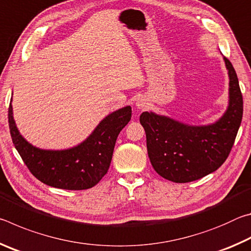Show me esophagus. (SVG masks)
Wrapping results in <instances>:
<instances>
[{"instance_id": "34e87169", "label": "esophagus", "mask_w": 251, "mask_h": 251, "mask_svg": "<svg viewBox=\"0 0 251 251\" xmlns=\"http://www.w3.org/2000/svg\"><path fill=\"white\" fill-rule=\"evenodd\" d=\"M148 105H150V103H148V100L145 97H139L136 100V107H137V109H145L148 107Z\"/></svg>"}]
</instances>
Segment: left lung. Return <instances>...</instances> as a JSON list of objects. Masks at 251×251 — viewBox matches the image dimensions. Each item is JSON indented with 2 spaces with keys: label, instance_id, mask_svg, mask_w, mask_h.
<instances>
[{
  "label": "left lung",
  "instance_id": "8db88e82",
  "mask_svg": "<svg viewBox=\"0 0 251 251\" xmlns=\"http://www.w3.org/2000/svg\"><path fill=\"white\" fill-rule=\"evenodd\" d=\"M229 90L226 112L211 124L190 125L154 112L142 113L147 151L156 173L174 182H189L214 173L230 152L243 120V95L236 71L224 56Z\"/></svg>",
  "mask_w": 251,
  "mask_h": 251
}]
</instances>
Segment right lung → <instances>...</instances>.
<instances>
[{
	"mask_svg": "<svg viewBox=\"0 0 251 251\" xmlns=\"http://www.w3.org/2000/svg\"><path fill=\"white\" fill-rule=\"evenodd\" d=\"M130 117L131 107L125 106L103 118L78 145L66 150H43L21 135L13 117L12 100L8 107L12 141L29 172L45 185L67 190L92 188L106 175L117 136Z\"/></svg>",
	"mask_w": 251,
	"mask_h": 251,
	"instance_id": "add662e5",
	"label": "right lung"
}]
</instances>
